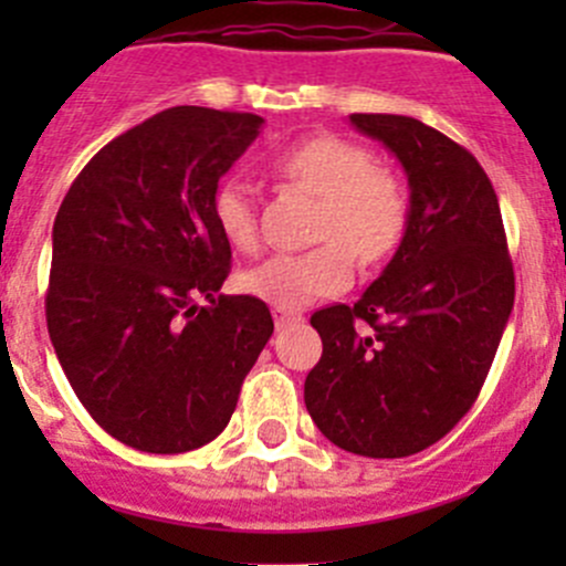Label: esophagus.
Instances as JSON below:
<instances>
[{
    "mask_svg": "<svg viewBox=\"0 0 566 566\" xmlns=\"http://www.w3.org/2000/svg\"><path fill=\"white\" fill-rule=\"evenodd\" d=\"M273 319H276V328H287V325L301 323V315H295V312H287V310H279V306H273Z\"/></svg>",
    "mask_w": 566,
    "mask_h": 566,
    "instance_id": "1",
    "label": "esophagus"
}]
</instances>
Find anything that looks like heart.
Instances as JSON below:
<instances>
[{
    "label": "heart",
    "mask_w": 566,
    "mask_h": 566,
    "mask_svg": "<svg viewBox=\"0 0 566 566\" xmlns=\"http://www.w3.org/2000/svg\"><path fill=\"white\" fill-rule=\"evenodd\" d=\"M279 172L323 197L310 251H279L241 273V287L279 310H304L350 287L356 262L378 265L402 243L410 197L402 177L378 167L364 145L323 134L298 142L276 158ZM213 221L235 251H254V191L241 177H227L213 191Z\"/></svg>",
    "instance_id": "b5f03b06"
}]
</instances>
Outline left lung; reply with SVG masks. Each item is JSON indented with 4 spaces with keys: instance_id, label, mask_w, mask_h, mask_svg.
Here are the masks:
<instances>
[{
    "instance_id": "1",
    "label": "left lung",
    "mask_w": 566,
    "mask_h": 566,
    "mask_svg": "<svg viewBox=\"0 0 566 566\" xmlns=\"http://www.w3.org/2000/svg\"><path fill=\"white\" fill-rule=\"evenodd\" d=\"M410 186V221L353 306L312 315L323 356L304 384L317 430L361 458H408L471 410L515 304L493 182L465 147L402 114H350Z\"/></svg>"
}]
</instances>
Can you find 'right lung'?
Returning <instances> with one entry per match:
<instances>
[{"instance_id":"1","label":"right lung","mask_w":566,"mask_h":566,"mask_svg":"<svg viewBox=\"0 0 566 566\" xmlns=\"http://www.w3.org/2000/svg\"><path fill=\"white\" fill-rule=\"evenodd\" d=\"M262 117L175 106L101 147L54 219L45 323L65 378L112 438L153 454L213 441L273 334L254 295H219L232 249L221 175Z\"/></svg>"}]
</instances>
